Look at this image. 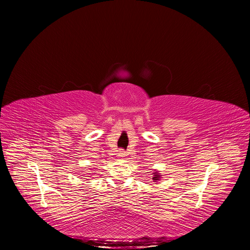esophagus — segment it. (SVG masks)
Returning a JSON list of instances; mask_svg holds the SVG:
<instances>
[{
  "label": "esophagus",
  "instance_id": "esophagus-1",
  "mask_svg": "<svg viewBox=\"0 0 250 250\" xmlns=\"http://www.w3.org/2000/svg\"><path fill=\"white\" fill-rule=\"evenodd\" d=\"M118 156L120 158H123L124 156H126V151L124 149H120L119 150V153H118Z\"/></svg>",
  "mask_w": 250,
  "mask_h": 250
}]
</instances>
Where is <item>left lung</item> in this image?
<instances>
[{
	"instance_id": "left-lung-1",
	"label": "left lung",
	"mask_w": 250,
	"mask_h": 250,
	"mask_svg": "<svg viewBox=\"0 0 250 250\" xmlns=\"http://www.w3.org/2000/svg\"><path fill=\"white\" fill-rule=\"evenodd\" d=\"M153 177H152V179L154 180V181H156V180H160L161 179V174L158 173V172H153Z\"/></svg>"
}]
</instances>
